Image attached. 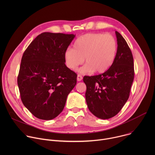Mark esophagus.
<instances>
[{"label": "esophagus", "mask_w": 155, "mask_h": 155, "mask_svg": "<svg viewBox=\"0 0 155 155\" xmlns=\"http://www.w3.org/2000/svg\"><path fill=\"white\" fill-rule=\"evenodd\" d=\"M82 79H83V77H82V76H81V75H77V81H81Z\"/></svg>", "instance_id": "obj_1"}]
</instances>
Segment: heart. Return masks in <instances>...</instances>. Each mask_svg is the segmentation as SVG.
<instances>
[{
    "label": "heart",
    "instance_id": "1",
    "mask_svg": "<svg viewBox=\"0 0 155 155\" xmlns=\"http://www.w3.org/2000/svg\"><path fill=\"white\" fill-rule=\"evenodd\" d=\"M74 47L65 51V63L74 70L84 62V58L86 64L78 70L82 74L105 72L112 65L117 53L116 40L110 34H84L75 40Z\"/></svg>",
    "mask_w": 155,
    "mask_h": 155
}]
</instances>
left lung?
<instances>
[{
  "label": "left lung",
  "instance_id": "obj_1",
  "mask_svg": "<svg viewBox=\"0 0 155 155\" xmlns=\"http://www.w3.org/2000/svg\"><path fill=\"white\" fill-rule=\"evenodd\" d=\"M117 51L110 68L102 74L84 76L85 98L90 111L106 120L115 116L127 102L134 80V60L123 36L115 31Z\"/></svg>",
  "mask_w": 155,
  "mask_h": 155
}]
</instances>
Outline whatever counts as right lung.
Returning <instances> with one entry per match:
<instances>
[{
	"instance_id": "add662e5",
	"label": "right lung",
	"mask_w": 155,
	"mask_h": 155,
	"mask_svg": "<svg viewBox=\"0 0 155 155\" xmlns=\"http://www.w3.org/2000/svg\"><path fill=\"white\" fill-rule=\"evenodd\" d=\"M74 34L43 32L25 50L18 76L24 105L37 118L50 120L63 110L77 83V74L65 64L64 52Z\"/></svg>"
}]
</instances>
